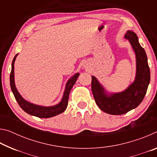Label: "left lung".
<instances>
[{"label": "left lung", "instance_id": "left-lung-1", "mask_svg": "<svg viewBox=\"0 0 157 157\" xmlns=\"http://www.w3.org/2000/svg\"><path fill=\"white\" fill-rule=\"evenodd\" d=\"M124 39L129 40L136 55L134 81L123 91L109 94L95 77H91V89L95 102L101 110L111 115H121L137 107L144 98L150 81L147 55L140 45L136 33L128 30Z\"/></svg>", "mask_w": 157, "mask_h": 157}]
</instances>
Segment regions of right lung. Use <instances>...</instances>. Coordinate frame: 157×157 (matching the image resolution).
Here are the masks:
<instances>
[{
  "mask_svg": "<svg viewBox=\"0 0 157 157\" xmlns=\"http://www.w3.org/2000/svg\"><path fill=\"white\" fill-rule=\"evenodd\" d=\"M18 54L15 55L13 59L12 63V71L10 73V86H11L12 91L14 94L16 100L17 101L18 104L19 105L21 108L25 111L26 113L30 114V115L36 116L38 118H48L51 117L55 116L57 115L63 113L66 110L68 106V101L69 94L71 89L73 88V85L75 84L77 79L79 75V73H75L73 77L68 79L66 82L64 92H63V97L62 100L59 103L54 106H50V107H44V106H40L33 104L28 101L25 100L18 93V90L16 88L15 82H14V62L16 60Z\"/></svg>",
  "mask_w": 157,
  "mask_h": 157,
  "instance_id": "add662e5",
  "label": "right lung"
}]
</instances>
